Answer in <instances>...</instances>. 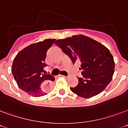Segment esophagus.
Here are the masks:
<instances>
[{"label": "esophagus", "instance_id": "34e87169", "mask_svg": "<svg viewBox=\"0 0 128 128\" xmlns=\"http://www.w3.org/2000/svg\"><path fill=\"white\" fill-rule=\"evenodd\" d=\"M59 76H61V77H64V78H66V77H67V76H64V75H59Z\"/></svg>", "mask_w": 128, "mask_h": 128}]
</instances>
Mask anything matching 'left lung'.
Returning <instances> with one entry per match:
<instances>
[{"mask_svg":"<svg viewBox=\"0 0 128 128\" xmlns=\"http://www.w3.org/2000/svg\"><path fill=\"white\" fill-rule=\"evenodd\" d=\"M55 44L69 56L73 64L80 63L82 77L72 92L88 98L101 93L111 82L115 63L110 50L97 41L84 35L57 40Z\"/></svg>","mask_w":128,"mask_h":128,"instance_id":"1","label":"left lung"}]
</instances>
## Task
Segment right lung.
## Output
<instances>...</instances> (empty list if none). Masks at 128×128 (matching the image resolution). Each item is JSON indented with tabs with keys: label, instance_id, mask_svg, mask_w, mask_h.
Returning <instances> with one entry per match:
<instances>
[{
	"label": "right lung",
	"instance_id": "right-lung-1",
	"mask_svg": "<svg viewBox=\"0 0 128 128\" xmlns=\"http://www.w3.org/2000/svg\"><path fill=\"white\" fill-rule=\"evenodd\" d=\"M55 39L29 45L18 53L13 61L12 73L18 87L34 97L47 94L54 81V76L47 74L44 68L47 51Z\"/></svg>",
	"mask_w": 128,
	"mask_h": 128
}]
</instances>
